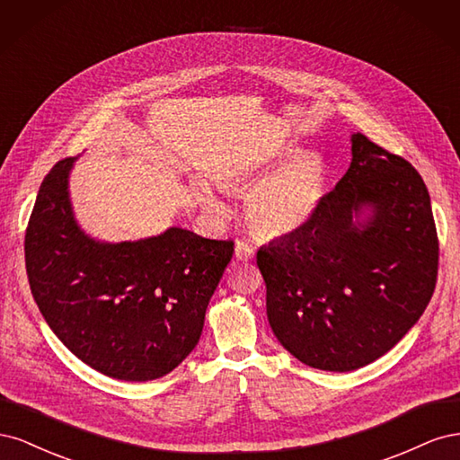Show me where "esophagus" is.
I'll list each match as a JSON object with an SVG mask.
<instances>
[{"instance_id": "obj_1", "label": "esophagus", "mask_w": 460, "mask_h": 460, "mask_svg": "<svg viewBox=\"0 0 460 460\" xmlns=\"http://www.w3.org/2000/svg\"><path fill=\"white\" fill-rule=\"evenodd\" d=\"M234 255L238 261H252L255 257V247H252L245 242H238V243H235Z\"/></svg>"}]
</instances>
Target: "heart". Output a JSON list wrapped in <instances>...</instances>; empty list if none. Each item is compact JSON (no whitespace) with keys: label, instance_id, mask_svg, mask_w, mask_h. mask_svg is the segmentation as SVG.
Listing matches in <instances>:
<instances>
[{"label":"heart","instance_id":"heart-1","mask_svg":"<svg viewBox=\"0 0 460 460\" xmlns=\"http://www.w3.org/2000/svg\"><path fill=\"white\" fill-rule=\"evenodd\" d=\"M297 150L296 142H288L278 147L269 159L238 166L225 176V188L255 182L245 193L243 211L249 225L270 238L301 230L316 215L326 196L328 164L324 157L314 151L297 154ZM262 173L268 176L263 177ZM191 191L208 215L220 218L228 213L226 201L208 184L196 182Z\"/></svg>","mask_w":460,"mask_h":460}]
</instances>
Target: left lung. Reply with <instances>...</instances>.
Returning <instances> with one entry per match:
<instances>
[{"label":"left lung","instance_id":"1","mask_svg":"<svg viewBox=\"0 0 460 460\" xmlns=\"http://www.w3.org/2000/svg\"><path fill=\"white\" fill-rule=\"evenodd\" d=\"M351 164L301 230L259 249L274 336L307 367L349 372L419 323L438 276L422 176L351 134Z\"/></svg>","mask_w":460,"mask_h":460}]
</instances>
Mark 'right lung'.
Returning a JSON list of instances; mask_svg holds the SVG:
<instances>
[{
	"label": "right lung",
	"mask_w": 460,
	"mask_h": 460,
	"mask_svg": "<svg viewBox=\"0 0 460 460\" xmlns=\"http://www.w3.org/2000/svg\"><path fill=\"white\" fill-rule=\"evenodd\" d=\"M75 161H59L44 178L26 228L32 297L82 363L117 380L161 378L198 345L234 242L178 226L136 242L92 238L68 191Z\"/></svg>",
	"instance_id": "1"
}]
</instances>
